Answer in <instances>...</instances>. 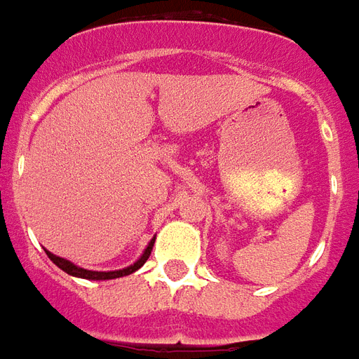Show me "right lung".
I'll use <instances>...</instances> for the list:
<instances>
[{"label":"right lung","instance_id":"right-lung-1","mask_svg":"<svg viewBox=\"0 0 359 359\" xmlns=\"http://www.w3.org/2000/svg\"><path fill=\"white\" fill-rule=\"evenodd\" d=\"M154 242L156 238H151L149 244L146 246V250L142 252V256L134 262L133 265H128L125 269H117V271H92V269H84V267H79V265H74L73 262H69L65 257H59L55 254H51L50 250H46V254L50 257L53 264L57 265L59 269H63L67 275H73V277L79 278H88V280H109V278H118V277H126V275H130L134 271H138L142 265L146 264V259L151 254V248H154Z\"/></svg>","mask_w":359,"mask_h":359}]
</instances>
